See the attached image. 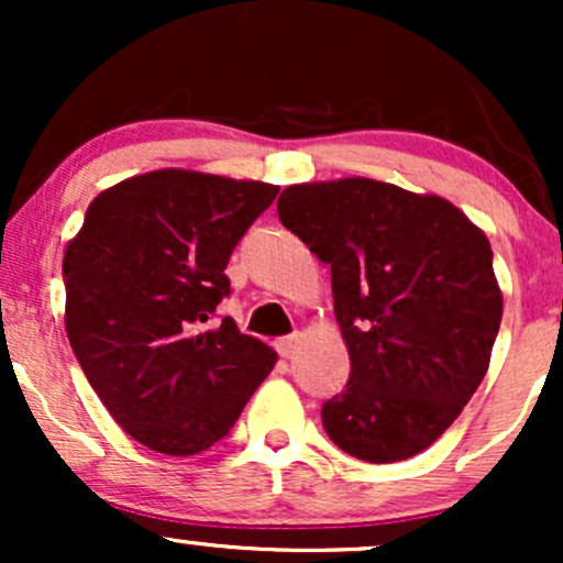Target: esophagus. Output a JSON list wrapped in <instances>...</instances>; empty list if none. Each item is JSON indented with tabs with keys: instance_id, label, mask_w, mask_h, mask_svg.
<instances>
[{
	"instance_id": "34e87169",
	"label": "esophagus",
	"mask_w": 563,
	"mask_h": 563,
	"mask_svg": "<svg viewBox=\"0 0 563 563\" xmlns=\"http://www.w3.org/2000/svg\"><path fill=\"white\" fill-rule=\"evenodd\" d=\"M296 344H299V333L283 335V339H277L275 349H277V354H280V357H290V352H294Z\"/></svg>"
}]
</instances>
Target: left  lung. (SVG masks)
I'll use <instances>...</instances> for the list:
<instances>
[{
    "label": "left lung",
    "instance_id": "8db88e82",
    "mask_svg": "<svg viewBox=\"0 0 563 563\" xmlns=\"http://www.w3.org/2000/svg\"><path fill=\"white\" fill-rule=\"evenodd\" d=\"M283 228L331 264L352 360L325 434L367 463L434 444L479 389L503 318L487 235L457 206L367 177L290 185Z\"/></svg>",
    "mask_w": 563,
    "mask_h": 563
}]
</instances>
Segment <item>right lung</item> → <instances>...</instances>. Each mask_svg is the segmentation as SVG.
<instances>
[{"label":"right lung","instance_id":"right-lung-1","mask_svg":"<svg viewBox=\"0 0 563 563\" xmlns=\"http://www.w3.org/2000/svg\"><path fill=\"white\" fill-rule=\"evenodd\" d=\"M277 185L158 169L89 203L63 256L66 333L100 402L145 448L196 455L228 437L277 354L224 318L232 249Z\"/></svg>","mask_w":563,"mask_h":563}]
</instances>
